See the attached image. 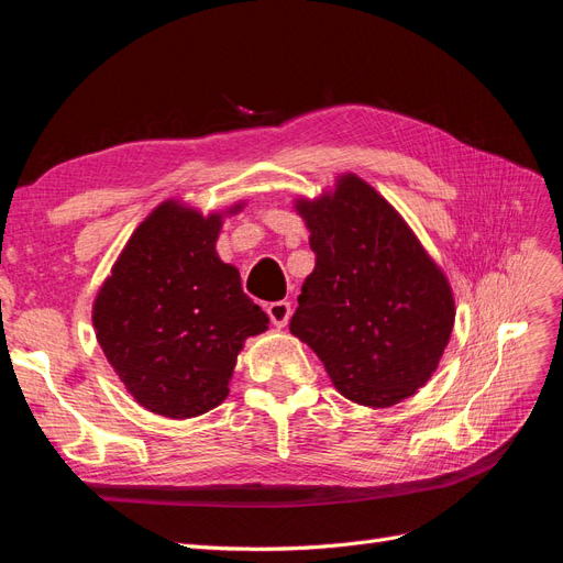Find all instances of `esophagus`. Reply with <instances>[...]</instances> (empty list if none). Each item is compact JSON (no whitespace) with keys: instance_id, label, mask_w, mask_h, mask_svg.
Instances as JSON below:
<instances>
[{"instance_id":"1","label":"esophagus","mask_w":563,"mask_h":563,"mask_svg":"<svg viewBox=\"0 0 563 563\" xmlns=\"http://www.w3.org/2000/svg\"><path fill=\"white\" fill-rule=\"evenodd\" d=\"M267 317L269 321L275 323L277 329H284L288 319H291V305H288L286 300H277V302H269L267 305Z\"/></svg>"}]
</instances>
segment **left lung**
Listing matches in <instances>:
<instances>
[{"instance_id":"left-lung-1","label":"left lung","mask_w":563,"mask_h":563,"mask_svg":"<svg viewBox=\"0 0 563 563\" xmlns=\"http://www.w3.org/2000/svg\"><path fill=\"white\" fill-rule=\"evenodd\" d=\"M317 255L291 333L345 399L389 408L432 378L451 340L455 298L444 269L401 213L356 174L296 197Z\"/></svg>"}]
</instances>
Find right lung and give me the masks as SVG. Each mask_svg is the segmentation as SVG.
Instances as JSON below:
<instances>
[{
	"label": "right lung",
	"mask_w": 563,
	"mask_h": 563,
	"mask_svg": "<svg viewBox=\"0 0 563 563\" xmlns=\"http://www.w3.org/2000/svg\"><path fill=\"white\" fill-rule=\"evenodd\" d=\"M246 201L203 216L166 199L133 230L93 300L100 350L147 411L185 420L230 395L246 338L267 314L242 291L240 269L220 261L223 220Z\"/></svg>",
	"instance_id": "obj_1"
}]
</instances>
